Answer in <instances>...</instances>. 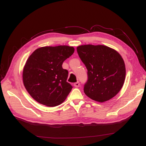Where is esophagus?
Masks as SVG:
<instances>
[{
    "label": "esophagus",
    "instance_id": "34e87169",
    "mask_svg": "<svg viewBox=\"0 0 146 146\" xmlns=\"http://www.w3.org/2000/svg\"><path fill=\"white\" fill-rule=\"evenodd\" d=\"M74 86H75L76 88H78V87H79L80 86V83H79V82H75L74 84Z\"/></svg>",
    "mask_w": 146,
    "mask_h": 146
}]
</instances>
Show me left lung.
<instances>
[{"instance_id":"left-lung-1","label":"left lung","mask_w":146,"mask_h":146,"mask_svg":"<svg viewBox=\"0 0 146 146\" xmlns=\"http://www.w3.org/2000/svg\"><path fill=\"white\" fill-rule=\"evenodd\" d=\"M77 51L88 70L84 93L101 103L115 96L125 79V66L121 55L104 45L85 44L77 46Z\"/></svg>"}]
</instances>
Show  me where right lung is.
Listing matches in <instances>:
<instances>
[{
    "mask_svg": "<svg viewBox=\"0 0 146 146\" xmlns=\"http://www.w3.org/2000/svg\"><path fill=\"white\" fill-rule=\"evenodd\" d=\"M74 52L72 46H44L29 56L23 69V83L37 102L56 106L66 99L72 86L67 82L69 72L62 64Z\"/></svg>",
    "mask_w": 146,
    "mask_h": 146,
    "instance_id": "1",
    "label": "right lung"
}]
</instances>
